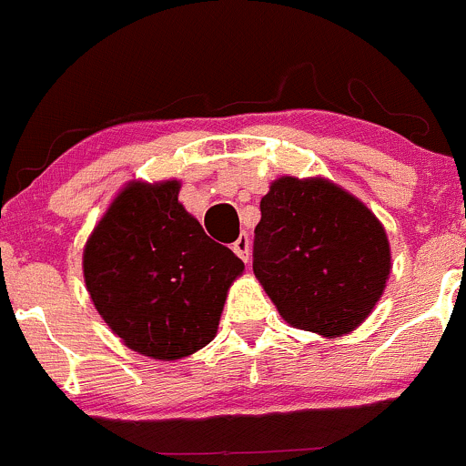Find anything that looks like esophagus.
Returning <instances> with one entry per match:
<instances>
[{
    "instance_id": "obj_1",
    "label": "esophagus",
    "mask_w": 466,
    "mask_h": 466,
    "mask_svg": "<svg viewBox=\"0 0 466 466\" xmlns=\"http://www.w3.org/2000/svg\"><path fill=\"white\" fill-rule=\"evenodd\" d=\"M231 248L235 251V256L242 258L244 262H248V256H251V242H248V235L247 233L239 235V238L233 242Z\"/></svg>"
}]
</instances>
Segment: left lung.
Here are the masks:
<instances>
[{"mask_svg":"<svg viewBox=\"0 0 466 466\" xmlns=\"http://www.w3.org/2000/svg\"><path fill=\"white\" fill-rule=\"evenodd\" d=\"M253 233V274L297 329L344 335L383 294L391 267L383 224L324 178L271 183Z\"/></svg>","mask_w":466,"mask_h":466,"instance_id":"1","label":"left lung"}]
</instances>
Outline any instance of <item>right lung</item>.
Wrapping results in <instances>:
<instances>
[{
  "instance_id": "right-lung-1",
  "label": "right lung",
  "mask_w": 466,
  "mask_h": 466,
  "mask_svg": "<svg viewBox=\"0 0 466 466\" xmlns=\"http://www.w3.org/2000/svg\"><path fill=\"white\" fill-rule=\"evenodd\" d=\"M178 181L131 183L83 251L92 303L128 349L156 360L199 351L218 333L244 262L178 204Z\"/></svg>"
}]
</instances>
